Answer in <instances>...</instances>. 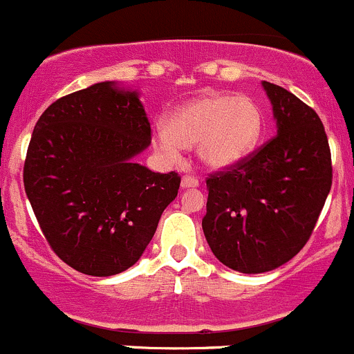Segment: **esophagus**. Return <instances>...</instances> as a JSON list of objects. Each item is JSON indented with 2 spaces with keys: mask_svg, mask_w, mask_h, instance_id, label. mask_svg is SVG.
Instances as JSON below:
<instances>
[{
  "mask_svg": "<svg viewBox=\"0 0 354 354\" xmlns=\"http://www.w3.org/2000/svg\"><path fill=\"white\" fill-rule=\"evenodd\" d=\"M180 185H182V189H194V187H198V185H199V180H198V178L191 177V176H184V177H182Z\"/></svg>",
  "mask_w": 354,
  "mask_h": 354,
  "instance_id": "obj_1",
  "label": "esophagus"
}]
</instances>
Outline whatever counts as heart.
<instances>
[{"label":"heart","instance_id":"1","mask_svg":"<svg viewBox=\"0 0 354 354\" xmlns=\"http://www.w3.org/2000/svg\"><path fill=\"white\" fill-rule=\"evenodd\" d=\"M263 117L251 97L209 94L182 104L155 132V145L170 158L196 146L199 162L223 170L246 158L260 139Z\"/></svg>","mask_w":354,"mask_h":354}]
</instances>
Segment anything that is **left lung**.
I'll return each mask as SVG.
<instances>
[{
    "label": "left lung",
    "mask_w": 354,
    "mask_h": 354,
    "mask_svg": "<svg viewBox=\"0 0 354 354\" xmlns=\"http://www.w3.org/2000/svg\"><path fill=\"white\" fill-rule=\"evenodd\" d=\"M277 136L206 177L203 232L213 254L241 274L274 270L310 239L332 185L328 139L317 111L263 80Z\"/></svg>",
    "instance_id": "left-lung-1"
}]
</instances>
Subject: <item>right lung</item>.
I'll return each instance as SVG.
<instances>
[{"mask_svg":"<svg viewBox=\"0 0 354 354\" xmlns=\"http://www.w3.org/2000/svg\"><path fill=\"white\" fill-rule=\"evenodd\" d=\"M151 142L138 94L111 82L66 94L34 127L24 185L59 260L94 277L120 274L141 258L180 176L134 163Z\"/></svg>","mask_w":354,"mask_h":354,"instance_id":"1","label":"right lung"}]
</instances>
